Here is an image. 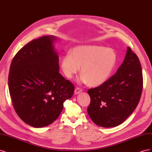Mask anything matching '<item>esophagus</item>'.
<instances>
[{
  "label": "esophagus",
  "instance_id": "34e87169",
  "mask_svg": "<svg viewBox=\"0 0 152 152\" xmlns=\"http://www.w3.org/2000/svg\"><path fill=\"white\" fill-rule=\"evenodd\" d=\"M82 90L80 88V87H76L75 88V92H74V93L75 94H79V93H80V92H82Z\"/></svg>",
  "mask_w": 152,
  "mask_h": 152
}]
</instances>
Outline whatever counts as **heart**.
Masks as SVG:
<instances>
[{
    "label": "heart",
    "mask_w": 152,
    "mask_h": 152,
    "mask_svg": "<svg viewBox=\"0 0 152 152\" xmlns=\"http://www.w3.org/2000/svg\"><path fill=\"white\" fill-rule=\"evenodd\" d=\"M117 62V54L112 49L81 45L73 48L71 54L63 57L61 67L64 75L72 79L82 66L80 81L91 86H98L108 80Z\"/></svg>",
    "instance_id": "1"
}]
</instances>
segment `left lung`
<instances>
[{
  "instance_id": "left-lung-1",
  "label": "left lung",
  "mask_w": 152,
  "mask_h": 152,
  "mask_svg": "<svg viewBox=\"0 0 152 152\" xmlns=\"http://www.w3.org/2000/svg\"><path fill=\"white\" fill-rule=\"evenodd\" d=\"M142 85L139 58L128 47L125 59L115 74L103 84L88 90L91 103L87 113L91 120L103 127L120 125L138 104Z\"/></svg>"
}]
</instances>
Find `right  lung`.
Listing matches in <instances>:
<instances>
[{
	"label": "right lung",
	"instance_id": "right-lung-1",
	"mask_svg": "<svg viewBox=\"0 0 152 152\" xmlns=\"http://www.w3.org/2000/svg\"><path fill=\"white\" fill-rule=\"evenodd\" d=\"M54 36H43L24 45L13 58L8 77L14 109L21 120L34 127L52 124L63 103L72 97L74 85L59 72Z\"/></svg>",
	"mask_w": 152,
	"mask_h": 152
}]
</instances>
